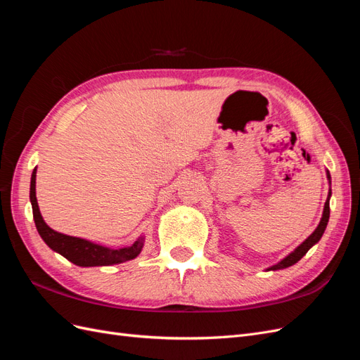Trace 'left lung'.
Returning <instances> with one entry per match:
<instances>
[{"mask_svg":"<svg viewBox=\"0 0 360 360\" xmlns=\"http://www.w3.org/2000/svg\"><path fill=\"white\" fill-rule=\"evenodd\" d=\"M328 179L330 180V174H329V172H328ZM330 195H332V192H329V195H328V201H326L324 210H323V217H321V221H320L319 226L315 228V231H314V233L307 238V240H304L297 249H294V252H291L288 257H285L284 259L281 261V263L269 267L267 270H279V269H285V267H290V266H292V264H296L297 261H299L304 254H307L308 250H309L315 243H317V242L320 240L323 233H324V230H326V226H328V222H329V214H330L329 198H330Z\"/></svg>","mask_w":360,"mask_h":360,"instance_id":"obj_1","label":"left lung"}]
</instances>
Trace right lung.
Listing matches in <instances>:
<instances>
[{
    "instance_id": "right-lung-1",
    "label": "right lung",
    "mask_w": 360,
    "mask_h": 360,
    "mask_svg": "<svg viewBox=\"0 0 360 360\" xmlns=\"http://www.w3.org/2000/svg\"><path fill=\"white\" fill-rule=\"evenodd\" d=\"M30 200L32 205V216H34L36 228L40 237L45 240V243L61 254L64 258L72 261L73 264L81 267H91V266H110L124 263V261L134 259L139 255L141 249H143V238L136 240L132 246L123 248V249H110L101 245L91 243L84 238L72 237L53 231L49 228L40 214L37 198H36V169L32 171L31 176V186H30Z\"/></svg>"
}]
</instances>
